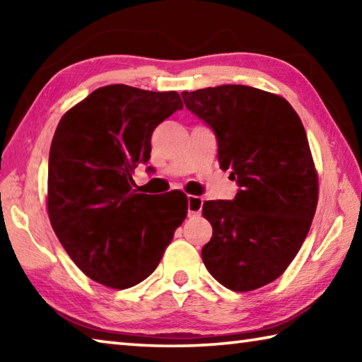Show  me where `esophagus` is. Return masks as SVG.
<instances>
[{
  "mask_svg": "<svg viewBox=\"0 0 362 362\" xmlns=\"http://www.w3.org/2000/svg\"><path fill=\"white\" fill-rule=\"evenodd\" d=\"M201 209H203V198L188 196V216H199Z\"/></svg>",
  "mask_w": 362,
  "mask_h": 362,
  "instance_id": "1",
  "label": "esophagus"
}]
</instances>
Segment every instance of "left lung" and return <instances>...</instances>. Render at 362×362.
<instances>
[{"instance_id": "8db88e82", "label": "left lung", "mask_w": 362, "mask_h": 362, "mask_svg": "<svg viewBox=\"0 0 362 362\" xmlns=\"http://www.w3.org/2000/svg\"><path fill=\"white\" fill-rule=\"evenodd\" d=\"M182 97L216 134L220 168L240 187L235 199L203 204L212 225L204 265L226 289H259L289 267L316 212L317 174L305 127L286 99L250 86Z\"/></svg>"}]
</instances>
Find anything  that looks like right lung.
I'll list each match as a JSON object with an SVG mask.
<instances>
[{"mask_svg":"<svg viewBox=\"0 0 362 362\" xmlns=\"http://www.w3.org/2000/svg\"><path fill=\"white\" fill-rule=\"evenodd\" d=\"M182 108L175 90L110 84L59 122L49 151V220L70 259L97 283L113 289L142 283L187 217L182 192L132 188L134 169L150 159L153 131Z\"/></svg>","mask_w":362,"mask_h":362,"instance_id":"obj_1","label":"right lung"}]
</instances>
